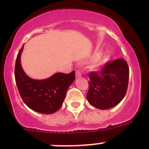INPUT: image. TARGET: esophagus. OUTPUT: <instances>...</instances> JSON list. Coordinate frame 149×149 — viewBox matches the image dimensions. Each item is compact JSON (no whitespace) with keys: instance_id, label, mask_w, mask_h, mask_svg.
<instances>
[{"instance_id":"34e87169","label":"esophagus","mask_w":149,"mask_h":149,"mask_svg":"<svg viewBox=\"0 0 149 149\" xmlns=\"http://www.w3.org/2000/svg\"><path fill=\"white\" fill-rule=\"evenodd\" d=\"M76 78H78V77H81V76H82V73H81V72L80 70H77L76 71Z\"/></svg>"}]
</instances>
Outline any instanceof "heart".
Instances as JSON below:
<instances>
[{
  "label": "heart",
  "mask_w": 149,
  "mask_h": 149,
  "mask_svg": "<svg viewBox=\"0 0 149 149\" xmlns=\"http://www.w3.org/2000/svg\"><path fill=\"white\" fill-rule=\"evenodd\" d=\"M97 58H98V56H94L93 58H92V61H95ZM107 61V58H103L101 59V60H98V61H96L95 63L93 64V68H95V69H98V68H101V67L103 66L105 63H106Z\"/></svg>",
  "instance_id": "obj_1"
}]
</instances>
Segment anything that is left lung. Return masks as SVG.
Returning <instances> with one entry per match:
<instances>
[{
    "instance_id": "8db88e82",
    "label": "left lung",
    "mask_w": 149,
    "mask_h": 149,
    "mask_svg": "<svg viewBox=\"0 0 149 149\" xmlns=\"http://www.w3.org/2000/svg\"><path fill=\"white\" fill-rule=\"evenodd\" d=\"M89 103L100 110H107L119 104L127 93L129 67L124 59L104 64L98 72L89 73Z\"/></svg>"
}]
</instances>
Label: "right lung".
Instances as JSON below:
<instances>
[{
	"label": "right lung",
	"mask_w": 149,
	"mask_h": 149,
	"mask_svg": "<svg viewBox=\"0 0 149 149\" xmlns=\"http://www.w3.org/2000/svg\"><path fill=\"white\" fill-rule=\"evenodd\" d=\"M19 51L15 61V78L22 100L29 108L44 114H52L61 107L68 87L75 79V72L56 73L45 80L30 78L21 65Z\"/></svg>",
	"instance_id": "right-lung-1"
}]
</instances>
